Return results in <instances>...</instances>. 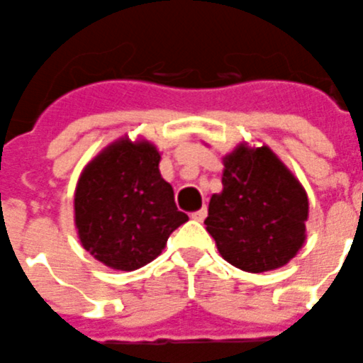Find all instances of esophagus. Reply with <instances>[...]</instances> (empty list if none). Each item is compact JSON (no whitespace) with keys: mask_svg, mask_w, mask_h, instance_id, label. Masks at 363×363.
<instances>
[{"mask_svg":"<svg viewBox=\"0 0 363 363\" xmlns=\"http://www.w3.org/2000/svg\"><path fill=\"white\" fill-rule=\"evenodd\" d=\"M206 215H208V210H206V208H201V210H197V211H194V213H191V218H194V220H197V222H202L206 218Z\"/></svg>","mask_w":363,"mask_h":363,"instance_id":"obj_1","label":"esophagus"}]
</instances>
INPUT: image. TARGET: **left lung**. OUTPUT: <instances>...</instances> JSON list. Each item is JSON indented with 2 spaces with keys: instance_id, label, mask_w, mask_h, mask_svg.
Segmentation results:
<instances>
[{
  "instance_id": "obj_1",
  "label": "left lung",
  "mask_w": 363,
  "mask_h": 363,
  "mask_svg": "<svg viewBox=\"0 0 363 363\" xmlns=\"http://www.w3.org/2000/svg\"><path fill=\"white\" fill-rule=\"evenodd\" d=\"M222 162L204 220L218 253L247 273L286 266L306 240V189L267 146L238 145Z\"/></svg>"
}]
</instances>
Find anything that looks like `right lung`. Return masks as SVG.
I'll use <instances>...</instances> for the list:
<instances>
[{"mask_svg": "<svg viewBox=\"0 0 363 363\" xmlns=\"http://www.w3.org/2000/svg\"><path fill=\"white\" fill-rule=\"evenodd\" d=\"M159 162L161 153L152 143L123 137L84 166L74 195L76 228L84 250L104 266H146L188 220Z\"/></svg>", "mask_w": 363, "mask_h": 363, "instance_id": "add662e5", "label": "right lung"}]
</instances>
